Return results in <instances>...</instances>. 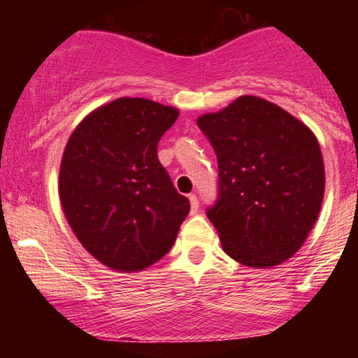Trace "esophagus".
Instances as JSON below:
<instances>
[{
  "label": "esophagus",
  "instance_id": "obj_1",
  "mask_svg": "<svg viewBox=\"0 0 358 358\" xmlns=\"http://www.w3.org/2000/svg\"><path fill=\"white\" fill-rule=\"evenodd\" d=\"M188 200H190L192 212H196V210H199V196H196L195 193H190V195H188Z\"/></svg>",
  "mask_w": 358,
  "mask_h": 358
}]
</instances>
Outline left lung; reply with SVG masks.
Instances as JSON below:
<instances>
[{"mask_svg": "<svg viewBox=\"0 0 358 358\" xmlns=\"http://www.w3.org/2000/svg\"><path fill=\"white\" fill-rule=\"evenodd\" d=\"M217 155V200L207 208L222 248L249 268L281 264L301 248L323 202L315 134L273 102L242 96L196 121Z\"/></svg>", "mask_w": 358, "mask_h": 358, "instance_id": "obj_1", "label": "left lung"}]
</instances>
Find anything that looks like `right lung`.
Wrapping results in <instances>:
<instances>
[{
  "label": "right lung",
  "instance_id": "add662e5",
  "mask_svg": "<svg viewBox=\"0 0 358 358\" xmlns=\"http://www.w3.org/2000/svg\"><path fill=\"white\" fill-rule=\"evenodd\" d=\"M175 108L121 97L90 113L69 139L60 202L73 234L97 261L141 271L171 249L190 212L158 159Z\"/></svg>",
  "mask_w": 358,
  "mask_h": 358
}]
</instances>
